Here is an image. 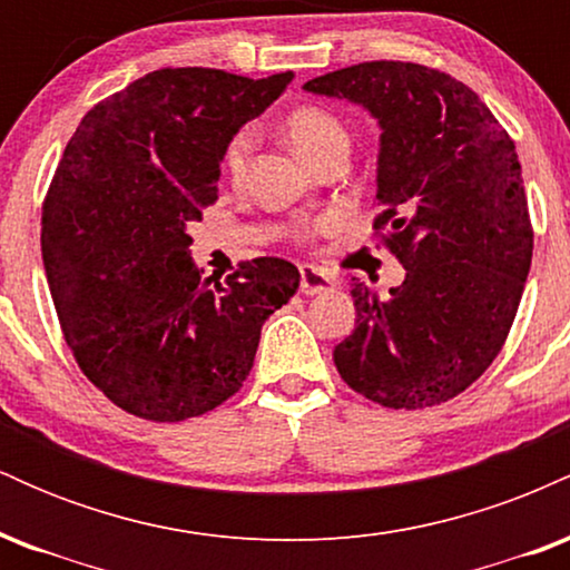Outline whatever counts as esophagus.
I'll list each match as a JSON object with an SVG mask.
<instances>
[{
	"label": "esophagus",
	"instance_id": "obj_1",
	"mask_svg": "<svg viewBox=\"0 0 570 570\" xmlns=\"http://www.w3.org/2000/svg\"><path fill=\"white\" fill-rule=\"evenodd\" d=\"M335 289V278L326 276L324 271H318V267L313 265H305L303 271H299V292L303 294H322V292H330Z\"/></svg>",
	"mask_w": 570,
	"mask_h": 570
}]
</instances>
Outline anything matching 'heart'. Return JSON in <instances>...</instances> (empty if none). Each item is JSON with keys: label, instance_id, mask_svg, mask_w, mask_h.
Wrapping results in <instances>:
<instances>
[{"label": "heart", "instance_id": "b5f03b06", "mask_svg": "<svg viewBox=\"0 0 570 570\" xmlns=\"http://www.w3.org/2000/svg\"><path fill=\"white\" fill-rule=\"evenodd\" d=\"M284 128L289 141L294 144L299 155L305 160H311L316 166L324 155L335 153V149H348L351 144V130L345 126V120L337 112H332L330 107L322 104H297L292 107L284 117ZM254 147V128L244 126L227 139L225 149H222V171L227 176H240L244 174L246 158ZM313 233V225L297 227V238H307Z\"/></svg>", "mask_w": 570, "mask_h": 570}]
</instances>
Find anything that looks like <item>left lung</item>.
Here are the masks:
<instances>
[{"mask_svg":"<svg viewBox=\"0 0 570 570\" xmlns=\"http://www.w3.org/2000/svg\"><path fill=\"white\" fill-rule=\"evenodd\" d=\"M305 90L381 122L375 233L404 265L381 297L353 281L356 330L335 367L356 394L421 410L466 391L507 343L533 257L514 141L469 85L410 61H367Z\"/></svg>","mask_w":570,"mask_h":570,"instance_id":"1","label":"left lung"}]
</instances>
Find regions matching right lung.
Wrapping results in <instances>:
<instances>
[{
	"label": "right lung",
	"instance_id": "add662e5",
	"mask_svg": "<svg viewBox=\"0 0 570 570\" xmlns=\"http://www.w3.org/2000/svg\"><path fill=\"white\" fill-rule=\"evenodd\" d=\"M292 77L149 71L98 101L63 149L42 203L45 273L85 377L130 415L176 423L227 402L297 292L299 271L278 257L203 281L187 235L219 198L227 139Z\"/></svg>",
	"mask_w": 570,
	"mask_h": 570
}]
</instances>
